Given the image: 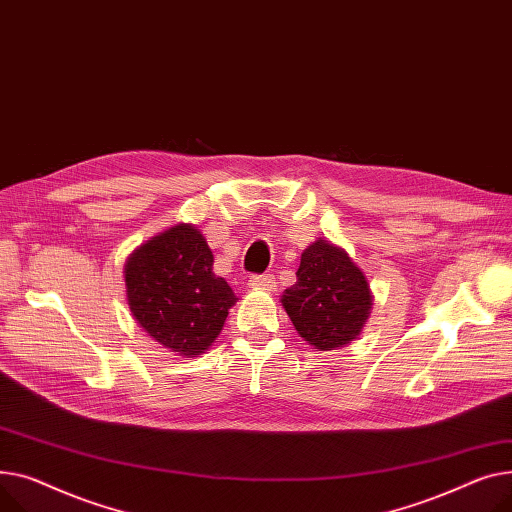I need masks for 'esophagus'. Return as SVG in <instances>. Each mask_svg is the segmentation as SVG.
I'll list each match as a JSON object with an SVG mask.
<instances>
[{"label": "esophagus", "mask_w": 512, "mask_h": 512, "mask_svg": "<svg viewBox=\"0 0 512 512\" xmlns=\"http://www.w3.org/2000/svg\"><path fill=\"white\" fill-rule=\"evenodd\" d=\"M252 289H264V291H273L277 287V281L273 275H256L250 279Z\"/></svg>", "instance_id": "34e87169"}]
</instances>
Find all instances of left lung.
I'll use <instances>...</instances> for the list:
<instances>
[{"instance_id":"1","label":"left lung","mask_w":512,"mask_h":512,"mask_svg":"<svg viewBox=\"0 0 512 512\" xmlns=\"http://www.w3.org/2000/svg\"><path fill=\"white\" fill-rule=\"evenodd\" d=\"M295 275L297 281L285 289L281 304L297 335L318 351L339 349L357 339L374 297L349 254L320 237L304 250Z\"/></svg>"}]
</instances>
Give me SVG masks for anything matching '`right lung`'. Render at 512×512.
<instances>
[{"label": "right lung", "instance_id": "right-lung-1", "mask_svg": "<svg viewBox=\"0 0 512 512\" xmlns=\"http://www.w3.org/2000/svg\"><path fill=\"white\" fill-rule=\"evenodd\" d=\"M213 252L190 223H179L136 248L124 268L128 306L163 347L196 357L219 337L233 289L213 273Z\"/></svg>", "mask_w": 512, "mask_h": 512}]
</instances>
